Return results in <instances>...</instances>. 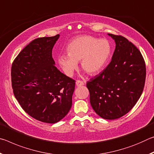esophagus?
<instances>
[{"mask_svg": "<svg viewBox=\"0 0 154 154\" xmlns=\"http://www.w3.org/2000/svg\"><path fill=\"white\" fill-rule=\"evenodd\" d=\"M84 85V82H83V81L77 80L76 82V85H77V86H82V85Z\"/></svg>", "mask_w": 154, "mask_h": 154, "instance_id": "obj_1", "label": "esophagus"}]
</instances>
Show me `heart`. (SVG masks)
I'll use <instances>...</instances> for the list:
<instances>
[{"label": "heart", "mask_w": 154, "mask_h": 154, "mask_svg": "<svg viewBox=\"0 0 154 154\" xmlns=\"http://www.w3.org/2000/svg\"><path fill=\"white\" fill-rule=\"evenodd\" d=\"M112 45L107 39L91 35H81L69 41L66 51L67 54L58 56L57 60L62 71L71 76L80 66L90 75L100 72L105 68L112 54Z\"/></svg>", "instance_id": "obj_1"}]
</instances>
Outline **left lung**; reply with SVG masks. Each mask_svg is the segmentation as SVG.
I'll list each match as a JSON object with an SVG mask.
<instances>
[{"instance_id":"left-lung-1","label":"left lung","mask_w":154,"mask_h":154,"mask_svg":"<svg viewBox=\"0 0 154 154\" xmlns=\"http://www.w3.org/2000/svg\"><path fill=\"white\" fill-rule=\"evenodd\" d=\"M108 35L116 44L111 61L86 85L96 113L104 119H115L128 113L141 96L146 67L134 44L121 35Z\"/></svg>"}]
</instances>
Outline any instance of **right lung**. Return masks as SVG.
Masks as SVG:
<instances>
[{
    "label": "right lung",
    "instance_id": "obj_1",
    "mask_svg": "<svg viewBox=\"0 0 154 154\" xmlns=\"http://www.w3.org/2000/svg\"><path fill=\"white\" fill-rule=\"evenodd\" d=\"M60 35L33 40L20 52L11 66L15 98L26 113L45 123L54 124L72 106L75 81L55 66L52 49Z\"/></svg>",
    "mask_w": 154,
    "mask_h": 154
}]
</instances>
